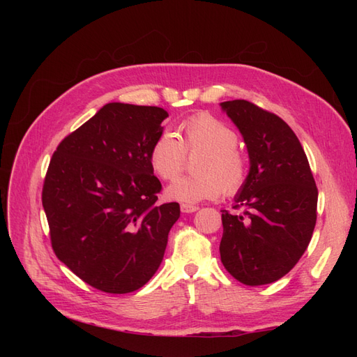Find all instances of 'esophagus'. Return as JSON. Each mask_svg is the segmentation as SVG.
<instances>
[{"instance_id": "34e87169", "label": "esophagus", "mask_w": 357, "mask_h": 357, "mask_svg": "<svg viewBox=\"0 0 357 357\" xmlns=\"http://www.w3.org/2000/svg\"><path fill=\"white\" fill-rule=\"evenodd\" d=\"M180 208L183 213H195L198 210L197 205H192V204H181Z\"/></svg>"}]
</instances>
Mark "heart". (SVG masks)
<instances>
[{"instance_id": "heart-1", "label": "heart", "mask_w": 357, "mask_h": 357, "mask_svg": "<svg viewBox=\"0 0 357 357\" xmlns=\"http://www.w3.org/2000/svg\"><path fill=\"white\" fill-rule=\"evenodd\" d=\"M180 139L169 131L160 132L149 152L150 167L162 180L176 178L186 164V153L204 150L198 159L199 174L180 177L167 189L171 199L199 202L225 193L234 195L248 177V160L236 147L238 135L220 119L199 113L178 125Z\"/></svg>"}]
</instances>
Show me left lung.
Wrapping results in <instances>:
<instances>
[{"label":"left lung","mask_w":357,"mask_h":357,"mask_svg":"<svg viewBox=\"0 0 357 357\" xmlns=\"http://www.w3.org/2000/svg\"><path fill=\"white\" fill-rule=\"evenodd\" d=\"M222 110L240 129L250 158L234 208L222 210V264L245 286L274 283L304 255L317 219V186L307 155L290 126L245 100Z\"/></svg>","instance_id":"8db88e82"}]
</instances>
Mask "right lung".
<instances>
[{
    "label": "right lung",
    "mask_w": 357,
    "mask_h": 357,
    "mask_svg": "<svg viewBox=\"0 0 357 357\" xmlns=\"http://www.w3.org/2000/svg\"><path fill=\"white\" fill-rule=\"evenodd\" d=\"M168 113L105 104L59 143L43 185L53 252L84 283L105 294L143 287L164 259L177 202L162 190L149 152Z\"/></svg>",
    "instance_id": "1"
}]
</instances>
